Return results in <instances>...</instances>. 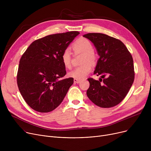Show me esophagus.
Returning <instances> with one entry per match:
<instances>
[{
	"label": "esophagus",
	"instance_id": "34e87169",
	"mask_svg": "<svg viewBox=\"0 0 151 151\" xmlns=\"http://www.w3.org/2000/svg\"><path fill=\"white\" fill-rule=\"evenodd\" d=\"M73 81H74V83H77V84H78V83H80L81 82V80H78V79H74Z\"/></svg>",
	"mask_w": 151,
	"mask_h": 151
}]
</instances>
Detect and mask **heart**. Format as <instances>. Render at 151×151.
<instances>
[{
	"instance_id": "heart-1",
	"label": "heart",
	"mask_w": 151,
	"mask_h": 151,
	"mask_svg": "<svg viewBox=\"0 0 151 151\" xmlns=\"http://www.w3.org/2000/svg\"><path fill=\"white\" fill-rule=\"evenodd\" d=\"M72 48L75 52H82L83 55V65L77 67L68 73V76L71 78L78 80L84 79L88 76L92 70V65L88 61L93 63L96 60V56L93 52V47L92 43L85 38L78 39L72 45ZM71 51L69 49H66L62 54V62L66 68L71 67Z\"/></svg>"
}]
</instances>
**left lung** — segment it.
Here are the masks:
<instances>
[{
	"label": "left lung",
	"instance_id": "obj_1",
	"mask_svg": "<svg viewBox=\"0 0 151 151\" xmlns=\"http://www.w3.org/2000/svg\"><path fill=\"white\" fill-rule=\"evenodd\" d=\"M83 37L91 41L100 56L93 74L100 78L88 79L87 96L100 107L114 106L125 97L134 81L132 55L121 40L106 34L89 33Z\"/></svg>",
	"mask_w": 151,
	"mask_h": 151
}]
</instances>
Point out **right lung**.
<instances>
[{
  "label": "right lung",
  "mask_w": 151,
  "mask_h": 151,
  "mask_svg": "<svg viewBox=\"0 0 151 151\" xmlns=\"http://www.w3.org/2000/svg\"><path fill=\"white\" fill-rule=\"evenodd\" d=\"M79 34L71 31L46 36L32 43L22 54L17 84L23 99L35 111H52L73 84V78L60 80L66 75L61 55Z\"/></svg>",
  "instance_id": "add662e5"
}]
</instances>
